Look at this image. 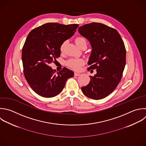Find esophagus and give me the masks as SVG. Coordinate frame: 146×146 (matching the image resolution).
Returning <instances> with one entry per match:
<instances>
[{"mask_svg": "<svg viewBox=\"0 0 146 146\" xmlns=\"http://www.w3.org/2000/svg\"><path fill=\"white\" fill-rule=\"evenodd\" d=\"M80 75V74L78 73V72H75V73H74V75H75V76H79Z\"/></svg>", "mask_w": 146, "mask_h": 146, "instance_id": "esophagus-1", "label": "esophagus"}]
</instances>
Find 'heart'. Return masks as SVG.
<instances>
[{"mask_svg":"<svg viewBox=\"0 0 146 146\" xmlns=\"http://www.w3.org/2000/svg\"><path fill=\"white\" fill-rule=\"evenodd\" d=\"M75 43L76 45L79 47H80L83 43H86V40L83 38L78 37L75 39ZM65 44H66V42H63L62 44L60 46L61 50L63 49L65 46ZM83 64H84V60L82 59H70L68 60H67L66 62L67 66L74 70H79Z\"/></svg>","mask_w":146,"mask_h":146,"instance_id":"heart-1","label":"heart"}]
</instances>
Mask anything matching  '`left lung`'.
<instances>
[{
    "mask_svg": "<svg viewBox=\"0 0 146 146\" xmlns=\"http://www.w3.org/2000/svg\"><path fill=\"white\" fill-rule=\"evenodd\" d=\"M78 31L92 47L88 70H96L94 76H90L88 85L81 90L90 99H102L114 91L121 79L126 61L124 42L115 29L100 23L86 24Z\"/></svg>",
    "mask_w": 146,
    "mask_h": 146,
    "instance_id": "8db88e82",
    "label": "left lung"
}]
</instances>
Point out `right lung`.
I'll use <instances>...</instances> for the list:
<instances>
[{
	"label": "right lung",
	"instance_id": "obj_1",
	"mask_svg": "<svg viewBox=\"0 0 146 146\" xmlns=\"http://www.w3.org/2000/svg\"><path fill=\"white\" fill-rule=\"evenodd\" d=\"M79 25L48 23L33 30L22 49L25 77L31 88L39 95L52 98L63 90L74 72L66 67L55 74L49 64L60 55V46L72 36Z\"/></svg>",
	"mask_w": 146,
	"mask_h": 146
}]
</instances>
